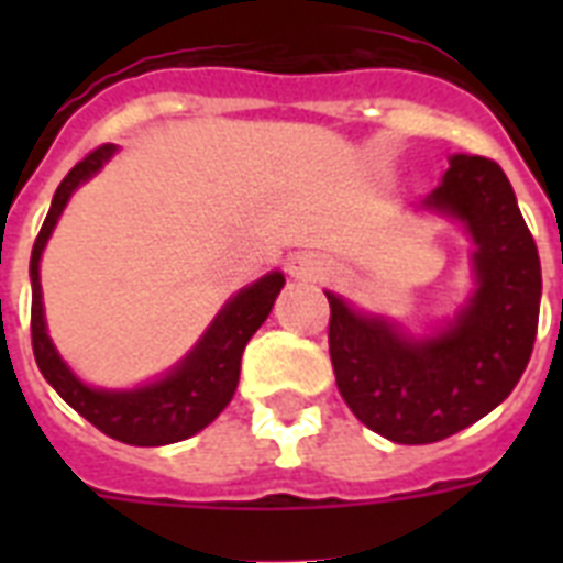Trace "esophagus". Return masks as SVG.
<instances>
[{
	"mask_svg": "<svg viewBox=\"0 0 563 563\" xmlns=\"http://www.w3.org/2000/svg\"><path fill=\"white\" fill-rule=\"evenodd\" d=\"M289 272H291V277H300V280H321V277L330 272V263H327V260H321V256L300 254L291 260Z\"/></svg>",
	"mask_w": 563,
	"mask_h": 563,
	"instance_id": "34e87169",
	"label": "esophagus"
}]
</instances>
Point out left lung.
<instances>
[{"label": "left lung", "mask_w": 563, "mask_h": 563, "mask_svg": "<svg viewBox=\"0 0 563 563\" xmlns=\"http://www.w3.org/2000/svg\"><path fill=\"white\" fill-rule=\"evenodd\" d=\"M420 207L471 236L473 291L444 327L411 335L383 316L330 300V360L351 411L394 444H432L497 409L532 356L541 260L506 172L453 154Z\"/></svg>", "instance_id": "obj_1"}]
</instances>
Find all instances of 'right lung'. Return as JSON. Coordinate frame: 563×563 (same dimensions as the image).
I'll list each match as a JSON object with an SVG mask.
<instances>
[{
    "instance_id": "right-lung-1",
    "label": "right lung",
    "mask_w": 563,
    "mask_h": 563,
    "mask_svg": "<svg viewBox=\"0 0 563 563\" xmlns=\"http://www.w3.org/2000/svg\"><path fill=\"white\" fill-rule=\"evenodd\" d=\"M113 154H117V145L110 143L87 154L60 180L52 198L46 221L31 247V344H34V360H37L40 374L46 376V383L104 435L134 446L175 444L201 432L233 400L242 351L272 312L286 277L280 272H268L245 289H239L219 309V316L212 318V324L203 330L192 351L152 383L136 385V388H96L84 383L81 376H75V371L60 360V353L48 339L43 289H40V256L46 251L48 236L75 189L87 184L92 175H99L101 166Z\"/></svg>"
}]
</instances>
